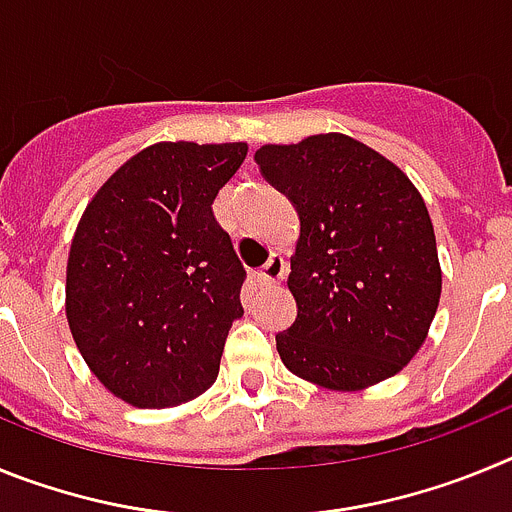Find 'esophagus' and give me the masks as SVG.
I'll return each mask as SVG.
<instances>
[{"mask_svg": "<svg viewBox=\"0 0 512 512\" xmlns=\"http://www.w3.org/2000/svg\"><path fill=\"white\" fill-rule=\"evenodd\" d=\"M284 277H287V261H284L279 253H271L269 261L256 271V279H259V284H264V287L282 282Z\"/></svg>", "mask_w": 512, "mask_h": 512, "instance_id": "1", "label": "esophagus"}]
</instances>
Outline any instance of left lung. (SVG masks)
Instances as JSON below:
<instances>
[{
  "mask_svg": "<svg viewBox=\"0 0 512 512\" xmlns=\"http://www.w3.org/2000/svg\"><path fill=\"white\" fill-rule=\"evenodd\" d=\"M300 215L289 292L297 318L277 351L297 377L364 390L423 346L441 297L436 235L410 179L359 140L312 135L256 151Z\"/></svg>",
  "mask_w": 512,
  "mask_h": 512,
  "instance_id": "1",
  "label": "left lung"
}]
</instances>
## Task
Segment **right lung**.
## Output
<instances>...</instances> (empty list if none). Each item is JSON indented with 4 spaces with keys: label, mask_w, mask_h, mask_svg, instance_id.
<instances>
[{
    "label": "right lung",
    "mask_w": 512,
    "mask_h": 512,
    "mask_svg": "<svg viewBox=\"0 0 512 512\" xmlns=\"http://www.w3.org/2000/svg\"><path fill=\"white\" fill-rule=\"evenodd\" d=\"M246 143H158L104 182L76 228L66 318L99 382L135 408L194 400L243 315L246 269L212 215Z\"/></svg>",
    "instance_id": "add662e5"
}]
</instances>
